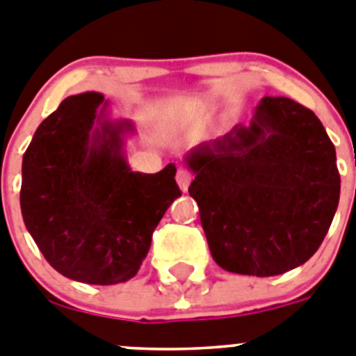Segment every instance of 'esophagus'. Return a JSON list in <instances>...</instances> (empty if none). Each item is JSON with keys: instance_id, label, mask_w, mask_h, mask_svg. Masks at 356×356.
<instances>
[{"instance_id": "1", "label": "esophagus", "mask_w": 356, "mask_h": 356, "mask_svg": "<svg viewBox=\"0 0 356 356\" xmlns=\"http://www.w3.org/2000/svg\"><path fill=\"white\" fill-rule=\"evenodd\" d=\"M177 184L179 188H181L182 191H188V186H190V181H191V174L188 170H184V168H179L177 170Z\"/></svg>"}]
</instances>
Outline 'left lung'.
I'll use <instances>...</instances> for the list:
<instances>
[{
	"instance_id": "obj_1",
	"label": "left lung",
	"mask_w": 356,
	"mask_h": 356,
	"mask_svg": "<svg viewBox=\"0 0 356 356\" xmlns=\"http://www.w3.org/2000/svg\"><path fill=\"white\" fill-rule=\"evenodd\" d=\"M207 245L230 273L273 277L305 264L341 195L335 147L321 120L287 97H262L250 124L184 156Z\"/></svg>"
}]
</instances>
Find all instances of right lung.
<instances>
[{
	"mask_svg": "<svg viewBox=\"0 0 356 356\" xmlns=\"http://www.w3.org/2000/svg\"><path fill=\"white\" fill-rule=\"evenodd\" d=\"M99 92L70 95L37 127L22 156L21 213L54 270L95 286L138 273L152 232L181 197L174 163L134 172L127 118H111Z\"/></svg>",
	"mask_w": 356,
	"mask_h": 356,
	"instance_id": "add662e5",
	"label": "right lung"
}]
</instances>
